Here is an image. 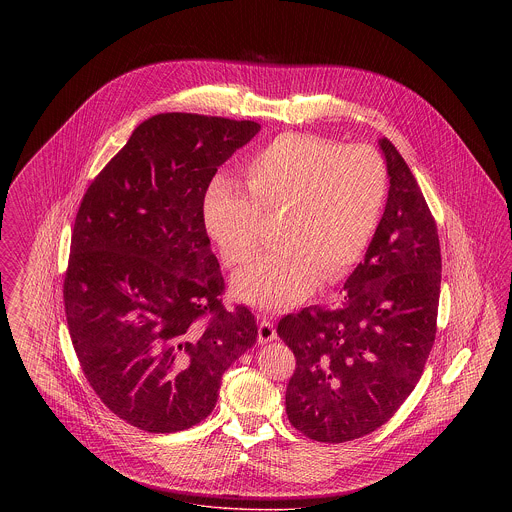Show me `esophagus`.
Wrapping results in <instances>:
<instances>
[{
  "mask_svg": "<svg viewBox=\"0 0 512 512\" xmlns=\"http://www.w3.org/2000/svg\"><path fill=\"white\" fill-rule=\"evenodd\" d=\"M276 338H278V334H276L274 324L267 317L261 318V322H259V341L268 343V341L276 340Z\"/></svg>",
  "mask_w": 512,
  "mask_h": 512,
  "instance_id": "obj_1",
  "label": "esophagus"
}]
</instances>
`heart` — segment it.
<instances>
[{"mask_svg":"<svg viewBox=\"0 0 512 512\" xmlns=\"http://www.w3.org/2000/svg\"><path fill=\"white\" fill-rule=\"evenodd\" d=\"M247 192L217 176L203 197L209 240L228 267L255 257L263 215L282 213L284 244L234 278L236 293L261 309H288L317 288L340 280L372 242L388 199V165L372 146L315 134H282L245 159Z\"/></svg>","mask_w":512,"mask_h":512,"instance_id":"1","label":"heart"}]
</instances>
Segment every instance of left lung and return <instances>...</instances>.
<instances>
[{"label": "left lung", "mask_w": 512, "mask_h": 512, "mask_svg": "<svg viewBox=\"0 0 512 512\" xmlns=\"http://www.w3.org/2000/svg\"><path fill=\"white\" fill-rule=\"evenodd\" d=\"M390 192L365 261L338 307H307L278 322L295 355L286 413L303 436L343 443L386 424L418 384L438 330V226L388 138Z\"/></svg>", "instance_id": "left-lung-1"}]
</instances>
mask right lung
<instances>
[{
    "label": "right lung",
    "mask_w": 512,
    "mask_h": 512,
    "mask_svg": "<svg viewBox=\"0 0 512 512\" xmlns=\"http://www.w3.org/2000/svg\"><path fill=\"white\" fill-rule=\"evenodd\" d=\"M259 128L155 115L80 201L63 282L74 351L101 403L149 434L207 418L224 370L257 341L251 311L222 303L201 207L217 169Z\"/></svg>",
    "instance_id": "add662e5"
}]
</instances>
